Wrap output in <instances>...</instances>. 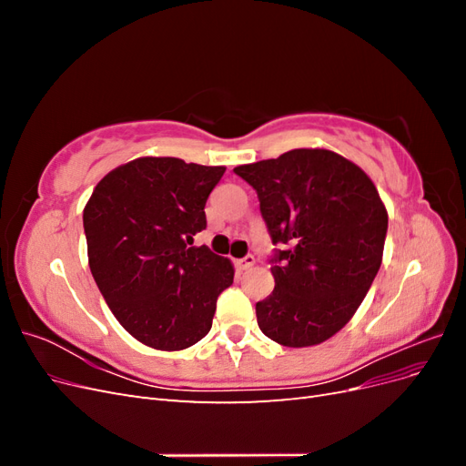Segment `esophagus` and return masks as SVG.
Returning <instances> with one entry per match:
<instances>
[{
  "mask_svg": "<svg viewBox=\"0 0 466 466\" xmlns=\"http://www.w3.org/2000/svg\"><path fill=\"white\" fill-rule=\"evenodd\" d=\"M252 264H255V257H252V255H247L245 258H238V260H235V266H237V270H238V272L248 270V268H252Z\"/></svg>",
  "mask_w": 466,
  "mask_h": 466,
  "instance_id": "obj_1",
  "label": "esophagus"
}]
</instances>
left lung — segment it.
<instances>
[{"instance_id":"obj_1","label":"left lung","mask_w":466,"mask_h":466,"mask_svg":"<svg viewBox=\"0 0 466 466\" xmlns=\"http://www.w3.org/2000/svg\"><path fill=\"white\" fill-rule=\"evenodd\" d=\"M233 171L257 190L274 245L260 330L288 348L329 340L356 315L383 260L387 208L361 168L330 149H291Z\"/></svg>"}]
</instances>
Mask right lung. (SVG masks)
Masks as SVG:
<instances>
[{
  "label": "right lung",
  "mask_w": 466,
  "mask_h": 466,
  "mask_svg": "<svg viewBox=\"0 0 466 466\" xmlns=\"http://www.w3.org/2000/svg\"><path fill=\"white\" fill-rule=\"evenodd\" d=\"M225 167L137 157L112 168L83 209L91 274L116 320L142 344L178 351L209 332L233 264L206 245V200Z\"/></svg>",
  "instance_id": "1"
}]
</instances>
